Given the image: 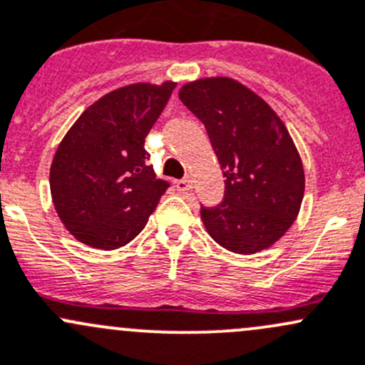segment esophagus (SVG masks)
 Segmentation results:
<instances>
[{"mask_svg":"<svg viewBox=\"0 0 365 365\" xmlns=\"http://www.w3.org/2000/svg\"><path fill=\"white\" fill-rule=\"evenodd\" d=\"M190 187H192V182H190L189 176H185V178H182L176 182V189L178 190H189Z\"/></svg>","mask_w":365,"mask_h":365,"instance_id":"1","label":"esophagus"}]
</instances>
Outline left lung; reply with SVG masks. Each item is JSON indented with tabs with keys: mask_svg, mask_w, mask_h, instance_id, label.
<instances>
[{
	"mask_svg": "<svg viewBox=\"0 0 365 365\" xmlns=\"http://www.w3.org/2000/svg\"><path fill=\"white\" fill-rule=\"evenodd\" d=\"M180 99L205 124L225 176L222 201L201 206L206 231L236 253L271 247L289 231L304 195V170L287 128L231 78L187 83Z\"/></svg>",
	"mask_w": 365,
	"mask_h": 365,
	"instance_id": "1",
	"label": "left lung"
}]
</instances>
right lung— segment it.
<instances>
[{
  "label": "right lung",
  "mask_w": 365,
  "mask_h": 365,
  "mask_svg": "<svg viewBox=\"0 0 365 365\" xmlns=\"http://www.w3.org/2000/svg\"><path fill=\"white\" fill-rule=\"evenodd\" d=\"M176 83H136L103 96L61 141L51 192L64 227L82 243L115 250L147 225L170 182L148 164L145 138Z\"/></svg>",
  "instance_id": "1"
}]
</instances>
